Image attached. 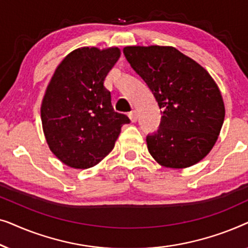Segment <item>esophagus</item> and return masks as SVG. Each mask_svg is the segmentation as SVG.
<instances>
[{
  "mask_svg": "<svg viewBox=\"0 0 248 248\" xmlns=\"http://www.w3.org/2000/svg\"><path fill=\"white\" fill-rule=\"evenodd\" d=\"M128 117H130V120L132 123H135V122L138 121V113L137 110H132L130 114H128Z\"/></svg>",
  "mask_w": 248,
  "mask_h": 248,
  "instance_id": "esophagus-1",
  "label": "esophagus"
}]
</instances>
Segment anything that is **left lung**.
Instances as JSON below:
<instances>
[{"label": "left lung", "instance_id": "obj_1", "mask_svg": "<svg viewBox=\"0 0 248 248\" xmlns=\"http://www.w3.org/2000/svg\"><path fill=\"white\" fill-rule=\"evenodd\" d=\"M124 55L148 84L161 109L158 132L147 137L159 165L187 168L216 144L225 121V104L213 78L172 46H126Z\"/></svg>", "mask_w": 248, "mask_h": 248}]
</instances>
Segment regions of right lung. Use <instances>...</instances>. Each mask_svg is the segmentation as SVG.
Segmentation results:
<instances>
[{
    "mask_svg": "<svg viewBox=\"0 0 248 248\" xmlns=\"http://www.w3.org/2000/svg\"><path fill=\"white\" fill-rule=\"evenodd\" d=\"M121 56L118 47H80L64 57L44 94L40 117L49 150L74 169L93 167L109 155L121 128L130 123L116 113L104 87Z\"/></svg>",
    "mask_w": 248,
    "mask_h": 248,
    "instance_id": "obj_1",
    "label": "right lung"
}]
</instances>
